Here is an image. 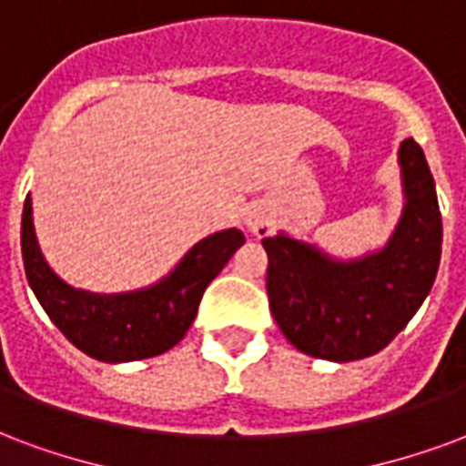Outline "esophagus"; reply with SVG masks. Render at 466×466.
Returning <instances> with one entry per match:
<instances>
[{
  "label": "esophagus",
  "instance_id": "34e87169",
  "mask_svg": "<svg viewBox=\"0 0 466 466\" xmlns=\"http://www.w3.org/2000/svg\"><path fill=\"white\" fill-rule=\"evenodd\" d=\"M246 226H248V230L253 233V236H258V238L268 236L272 228L270 213L265 211L262 206H250L246 213Z\"/></svg>",
  "mask_w": 466,
  "mask_h": 466
}]
</instances>
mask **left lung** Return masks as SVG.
<instances>
[{"instance_id": "1", "label": "left lung", "mask_w": 466, "mask_h": 466, "mask_svg": "<svg viewBox=\"0 0 466 466\" xmlns=\"http://www.w3.org/2000/svg\"><path fill=\"white\" fill-rule=\"evenodd\" d=\"M398 164L403 211L380 250L339 260L287 233L262 238L270 312L307 356L344 363L379 353L432 289L442 253L435 179L415 139L400 142Z\"/></svg>"}]
</instances>
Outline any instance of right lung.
<instances>
[{
  "instance_id": "1",
  "label": "right lung",
  "mask_w": 466,
  "mask_h": 466,
  "mask_svg": "<svg viewBox=\"0 0 466 466\" xmlns=\"http://www.w3.org/2000/svg\"><path fill=\"white\" fill-rule=\"evenodd\" d=\"M243 243L246 236L238 228L218 230L198 240L159 282L100 295L76 289L51 270L38 248L31 196L21 213V258L34 295L63 337L105 363L152 359L179 344L196 319L206 287Z\"/></svg>"
}]
</instances>
